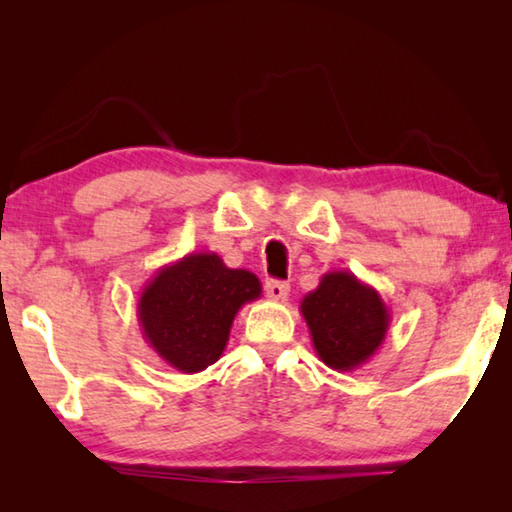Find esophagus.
<instances>
[{
  "mask_svg": "<svg viewBox=\"0 0 512 512\" xmlns=\"http://www.w3.org/2000/svg\"><path fill=\"white\" fill-rule=\"evenodd\" d=\"M266 296L273 300H287L289 296V284L282 280H268L266 282Z\"/></svg>",
  "mask_w": 512,
  "mask_h": 512,
  "instance_id": "esophagus-1",
  "label": "esophagus"
}]
</instances>
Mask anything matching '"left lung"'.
<instances>
[{"instance_id":"left-lung-1","label":"left lung","mask_w":512,"mask_h":512,"mask_svg":"<svg viewBox=\"0 0 512 512\" xmlns=\"http://www.w3.org/2000/svg\"><path fill=\"white\" fill-rule=\"evenodd\" d=\"M314 350L325 366L350 372L366 363L386 339L391 311L370 284L348 271L325 273L300 302Z\"/></svg>"}]
</instances>
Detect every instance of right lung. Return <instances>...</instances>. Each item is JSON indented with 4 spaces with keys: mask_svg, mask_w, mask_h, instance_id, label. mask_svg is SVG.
Here are the masks:
<instances>
[{
    "mask_svg": "<svg viewBox=\"0 0 512 512\" xmlns=\"http://www.w3.org/2000/svg\"><path fill=\"white\" fill-rule=\"evenodd\" d=\"M259 296L255 273L228 268L216 253H189L146 282L137 318L155 354L194 375L219 361L237 311Z\"/></svg>",
    "mask_w": 512,
    "mask_h": 512,
    "instance_id": "obj_1",
    "label": "right lung"
}]
</instances>
